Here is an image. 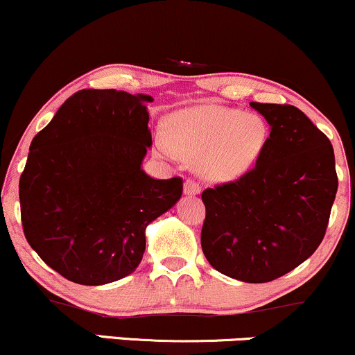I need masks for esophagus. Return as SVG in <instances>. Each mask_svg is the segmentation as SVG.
Masks as SVG:
<instances>
[{
	"label": "esophagus",
	"mask_w": 355,
	"mask_h": 355,
	"mask_svg": "<svg viewBox=\"0 0 355 355\" xmlns=\"http://www.w3.org/2000/svg\"><path fill=\"white\" fill-rule=\"evenodd\" d=\"M199 193H201V186H199L196 181L188 179V181L184 182V194H188V196H196Z\"/></svg>",
	"instance_id": "obj_1"
}]
</instances>
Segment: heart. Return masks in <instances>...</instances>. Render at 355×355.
<instances>
[{
	"label": "heart",
	"mask_w": 355,
	"mask_h": 355,
	"mask_svg": "<svg viewBox=\"0 0 355 355\" xmlns=\"http://www.w3.org/2000/svg\"><path fill=\"white\" fill-rule=\"evenodd\" d=\"M266 141L263 117L213 105L174 114L169 134H156L162 156L193 162L199 176L213 182L234 181L248 173L263 154Z\"/></svg>",
	"instance_id": "heart-1"
}]
</instances>
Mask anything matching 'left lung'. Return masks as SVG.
<instances>
[{"mask_svg": "<svg viewBox=\"0 0 355 355\" xmlns=\"http://www.w3.org/2000/svg\"><path fill=\"white\" fill-rule=\"evenodd\" d=\"M270 125L252 171L202 191L201 246L214 270L265 284L304 263L324 240L337 194L334 147L293 105L250 102Z\"/></svg>", "mask_w": 355, "mask_h": 355, "instance_id": "left-lung-1", "label": "left lung"}]
</instances>
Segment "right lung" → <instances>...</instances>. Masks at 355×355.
I'll list each match as a JSON object with an SVG mask.
<instances>
[{
    "label": "right lung",
    "mask_w": 355,
    "mask_h": 355,
    "mask_svg": "<svg viewBox=\"0 0 355 355\" xmlns=\"http://www.w3.org/2000/svg\"><path fill=\"white\" fill-rule=\"evenodd\" d=\"M146 94L85 89L35 135L19 178L23 231L50 268L105 285L137 268L146 228L182 194V179L142 169L153 146Z\"/></svg>",
    "instance_id": "add662e5"
}]
</instances>
